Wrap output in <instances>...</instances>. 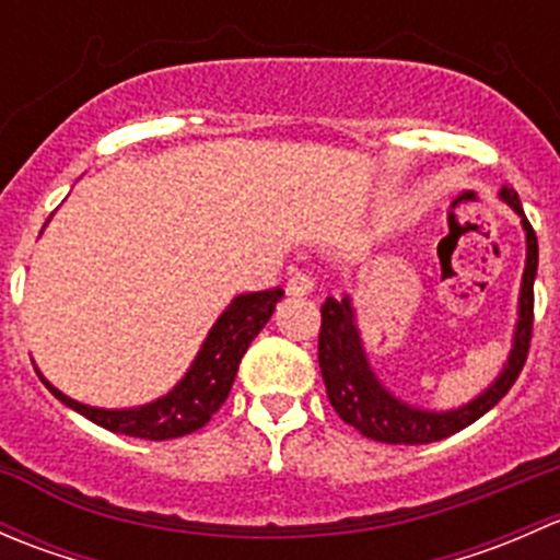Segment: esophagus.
Here are the masks:
<instances>
[{"label":"esophagus","instance_id":"34e87169","mask_svg":"<svg viewBox=\"0 0 560 560\" xmlns=\"http://www.w3.org/2000/svg\"><path fill=\"white\" fill-rule=\"evenodd\" d=\"M287 292L295 298H306L314 292V279L308 273H295L290 276V281H287Z\"/></svg>","mask_w":560,"mask_h":560}]
</instances>
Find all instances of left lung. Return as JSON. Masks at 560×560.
I'll return each mask as SVG.
<instances>
[{
  "label": "left lung",
  "instance_id": "left-lung-1",
  "mask_svg": "<svg viewBox=\"0 0 560 560\" xmlns=\"http://www.w3.org/2000/svg\"><path fill=\"white\" fill-rule=\"evenodd\" d=\"M499 200L521 217L525 233V268L521 298H517V322L504 369L468 404L455 406V409H422V406L398 398L371 369L352 295H343L338 301L327 298L322 303L319 369L327 398H330L336 415L347 425L358 428L365 439L385 444H431L453 436L477 422L485 411L493 409L521 376L530 343V325H534V279L536 265H539V244L525 219L517 191L504 184L499 189Z\"/></svg>",
  "mask_w": 560,
  "mask_h": 560
}]
</instances>
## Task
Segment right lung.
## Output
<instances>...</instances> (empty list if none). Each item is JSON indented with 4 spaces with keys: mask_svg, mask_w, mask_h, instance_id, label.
Instances as JSON below:
<instances>
[{
    "mask_svg": "<svg viewBox=\"0 0 560 560\" xmlns=\"http://www.w3.org/2000/svg\"><path fill=\"white\" fill-rule=\"evenodd\" d=\"M48 224V222H45ZM45 230V228H43ZM284 298L281 287L262 292H246L235 295L230 306L217 316V322L208 330L206 341L200 343V352L195 354L186 374L175 382L173 389L160 395L156 400L127 409H103V406H89L70 398L59 387L50 385L43 374V385L56 395L65 406L83 415L86 420L97 422L113 433L124 436L149 439V442H165V439L186 436L206 425L219 406L228 400L235 374H238L241 358L246 354L248 343L257 338V332L268 325L276 312V303Z\"/></svg>",
    "mask_w": 560,
    "mask_h": 560,
    "instance_id": "right-lung-1",
    "label": "right lung"
}]
</instances>
